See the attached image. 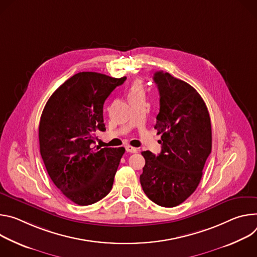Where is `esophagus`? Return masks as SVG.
I'll return each mask as SVG.
<instances>
[{"label":"esophagus","instance_id":"obj_1","mask_svg":"<svg viewBox=\"0 0 257 257\" xmlns=\"http://www.w3.org/2000/svg\"><path fill=\"white\" fill-rule=\"evenodd\" d=\"M125 150H126V152H128V153H137V152H138V149L135 148V147H132V146H126V147H125Z\"/></svg>","mask_w":257,"mask_h":257}]
</instances>
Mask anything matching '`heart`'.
<instances>
[{
	"label": "heart",
	"instance_id": "heart-1",
	"mask_svg": "<svg viewBox=\"0 0 257 257\" xmlns=\"http://www.w3.org/2000/svg\"><path fill=\"white\" fill-rule=\"evenodd\" d=\"M137 93H143V87H142V83L140 80H136L133 82L132 87L128 91V96H132Z\"/></svg>",
	"mask_w": 257,
	"mask_h": 257
}]
</instances>
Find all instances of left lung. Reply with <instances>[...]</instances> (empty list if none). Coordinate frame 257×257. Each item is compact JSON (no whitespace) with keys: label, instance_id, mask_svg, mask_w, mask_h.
I'll use <instances>...</instances> for the list:
<instances>
[{"label":"left lung","instance_id":"8db88e82","mask_svg":"<svg viewBox=\"0 0 257 257\" xmlns=\"http://www.w3.org/2000/svg\"><path fill=\"white\" fill-rule=\"evenodd\" d=\"M160 109L154 128L161 135V152H142L145 158L141 186L150 200L175 207L189 198L202 178L211 152V122L198 92L184 80L163 71L154 73Z\"/></svg>","mask_w":257,"mask_h":257}]
</instances>
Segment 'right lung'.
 I'll return each instance as SVG.
<instances>
[{
	"mask_svg": "<svg viewBox=\"0 0 257 257\" xmlns=\"http://www.w3.org/2000/svg\"><path fill=\"white\" fill-rule=\"evenodd\" d=\"M126 79L98 72H78L48 100L39 126L40 151L54 185L75 204L98 202L112 189L125 151L94 146L95 133L105 132L103 105Z\"/></svg>",
	"mask_w": 257,
	"mask_h": 257,
	"instance_id": "add662e5",
	"label": "right lung"
}]
</instances>
